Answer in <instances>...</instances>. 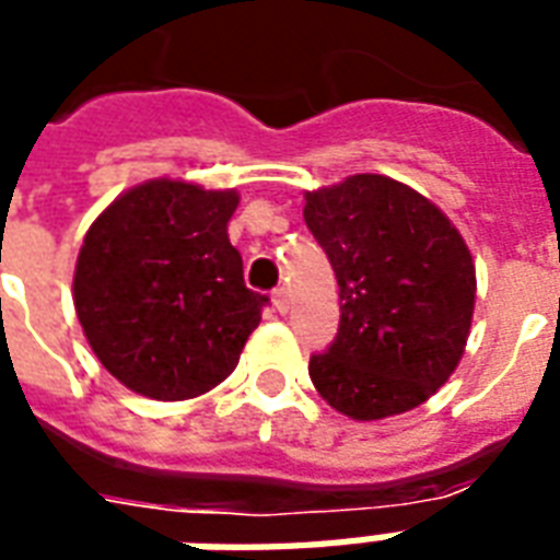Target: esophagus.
<instances>
[{"label":"esophagus","mask_w":560,"mask_h":560,"mask_svg":"<svg viewBox=\"0 0 560 560\" xmlns=\"http://www.w3.org/2000/svg\"><path fill=\"white\" fill-rule=\"evenodd\" d=\"M272 302H276V312L279 314L291 312V293H288V288H276L272 291Z\"/></svg>","instance_id":"esophagus-1"}]
</instances>
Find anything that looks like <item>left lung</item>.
<instances>
[{
    "label": "left lung",
    "mask_w": 560,
    "mask_h": 560,
    "mask_svg": "<svg viewBox=\"0 0 560 560\" xmlns=\"http://www.w3.org/2000/svg\"><path fill=\"white\" fill-rule=\"evenodd\" d=\"M302 217L341 296L338 335L308 362L314 388L355 421L424 404L454 374L469 338L475 264L457 228L383 175L308 192Z\"/></svg>",
    "instance_id": "8db88e82"
}]
</instances>
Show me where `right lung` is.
Listing matches in <instances>:
<instances>
[{
    "mask_svg": "<svg viewBox=\"0 0 560 560\" xmlns=\"http://www.w3.org/2000/svg\"><path fill=\"white\" fill-rule=\"evenodd\" d=\"M237 192L151 180L103 210L82 240L73 305L103 368L156 400L210 392L269 302L248 291L228 240Z\"/></svg>",
    "mask_w": 560,
    "mask_h": 560,
    "instance_id": "right-lung-1",
    "label": "right lung"
}]
</instances>
